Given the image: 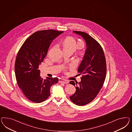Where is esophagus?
<instances>
[{
	"mask_svg": "<svg viewBox=\"0 0 132 132\" xmlns=\"http://www.w3.org/2000/svg\"><path fill=\"white\" fill-rule=\"evenodd\" d=\"M59 82L60 83H63L64 84H68L69 83V81L67 80H65L64 79H62V78H60L59 79Z\"/></svg>",
	"mask_w": 132,
	"mask_h": 132,
	"instance_id": "obj_1",
	"label": "esophagus"
}]
</instances>
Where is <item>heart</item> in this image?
<instances>
[{"mask_svg":"<svg viewBox=\"0 0 132 132\" xmlns=\"http://www.w3.org/2000/svg\"><path fill=\"white\" fill-rule=\"evenodd\" d=\"M61 44L63 46V49H71L75 51L79 46L77 44L76 40L71 37H67L61 42Z\"/></svg>","mask_w":132,"mask_h":132,"instance_id":"b5f03b06","label":"heart"}]
</instances>
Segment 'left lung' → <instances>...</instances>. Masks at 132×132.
Returning <instances> with one entry per match:
<instances>
[{
  "label": "left lung",
  "mask_w": 132,
  "mask_h": 132,
  "mask_svg": "<svg viewBox=\"0 0 132 132\" xmlns=\"http://www.w3.org/2000/svg\"><path fill=\"white\" fill-rule=\"evenodd\" d=\"M73 32L84 39L87 48L78 69V72L83 75L81 81L70 82L76 88V92L70 98L74 104L84 105L94 99L103 86L106 73V60L101 46L92 37L85 32Z\"/></svg>",
  "instance_id": "obj_1"
}]
</instances>
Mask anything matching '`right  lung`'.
Wrapping results in <instances>:
<instances>
[{
  "mask_svg": "<svg viewBox=\"0 0 132 132\" xmlns=\"http://www.w3.org/2000/svg\"><path fill=\"white\" fill-rule=\"evenodd\" d=\"M63 32L52 29L35 32L25 40L17 54L14 67L16 81L24 96L33 102L46 100L50 95L51 87L59 81L56 77L43 80L39 66L53 40Z\"/></svg>",
  "mask_w": 132,
  "mask_h": 132,
  "instance_id": "right-lung-1",
  "label": "right lung"
}]
</instances>
